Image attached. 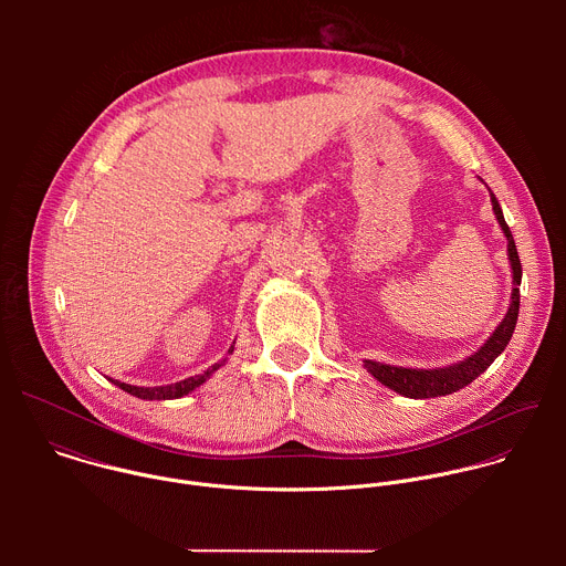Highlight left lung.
<instances>
[{
  "label": "left lung",
  "mask_w": 566,
  "mask_h": 566,
  "mask_svg": "<svg viewBox=\"0 0 566 566\" xmlns=\"http://www.w3.org/2000/svg\"><path fill=\"white\" fill-rule=\"evenodd\" d=\"M491 201H493V210L497 214V221L509 239V260L513 266V295H511V308L504 315L502 325L493 332V336L486 340L479 352H474L470 358L443 367V369H406V367H391V365H382V363H374V360H365L367 371L382 385H387L389 389L410 396V398H434V396H446L452 394L465 385H470L479 374L486 371L493 360L506 349L515 325H517V313H520V282H522V264H520V255L515 249V241L511 234V228L502 214V208L495 199V195L491 192Z\"/></svg>",
  "instance_id": "1"
}]
</instances>
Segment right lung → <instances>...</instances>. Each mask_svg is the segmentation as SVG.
<instances>
[{
	"label": "right lung",
	"mask_w": 566,
	"mask_h": 566,
	"mask_svg": "<svg viewBox=\"0 0 566 566\" xmlns=\"http://www.w3.org/2000/svg\"><path fill=\"white\" fill-rule=\"evenodd\" d=\"M230 352H232V347H230ZM221 367V363H214L212 367H208L203 374H199V376H190V378H186V380H179V382H172V385H164V387H136V385H127V382H118L116 380V385L120 387V389H125L127 394H132V396H136V398H145V400H170V398H181V396H186L188 391H192L195 387H199L201 382H206V378L212 374V371H217Z\"/></svg>",
	"instance_id": "obj_1"
}]
</instances>
